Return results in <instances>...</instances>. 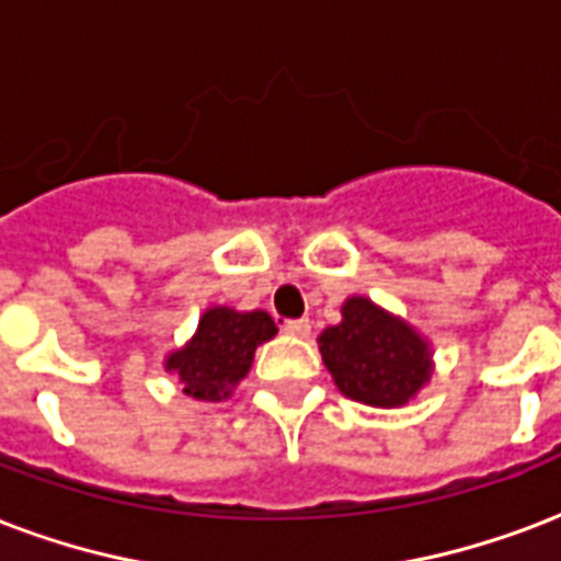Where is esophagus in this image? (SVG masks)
<instances>
[{
  "label": "esophagus",
  "instance_id": "34e87169",
  "mask_svg": "<svg viewBox=\"0 0 561 561\" xmlns=\"http://www.w3.org/2000/svg\"><path fill=\"white\" fill-rule=\"evenodd\" d=\"M285 332H288V335H294V337H309L311 335V320L309 318H299V320H288V323H285Z\"/></svg>",
  "mask_w": 561,
  "mask_h": 561
}]
</instances>
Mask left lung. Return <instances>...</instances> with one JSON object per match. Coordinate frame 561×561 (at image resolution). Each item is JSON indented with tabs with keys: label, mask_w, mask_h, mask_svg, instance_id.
I'll return each instance as SVG.
<instances>
[{
	"label": "left lung",
	"mask_w": 561,
	"mask_h": 561,
	"mask_svg": "<svg viewBox=\"0 0 561 561\" xmlns=\"http://www.w3.org/2000/svg\"><path fill=\"white\" fill-rule=\"evenodd\" d=\"M318 344L337 391L365 405H405L433 374L426 337L367 297H350Z\"/></svg>",
	"instance_id": "1"
}]
</instances>
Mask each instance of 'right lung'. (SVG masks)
<instances>
[{"label":"right lung","mask_w":561,"mask_h":561,"mask_svg":"<svg viewBox=\"0 0 561 561\" xmlns=\"http://www.w3.org/2000/svg\"><path fill=\"white\" fill-rule=\"evenodd\" d=\"M279 329L267 311H234L214 306L199 318L194 337L185 347L170 353L164 367L179 376L182 394L220 403L250 374L252 356Z\"/></svg>","instance_id":"obj_1"}]
</instances>
